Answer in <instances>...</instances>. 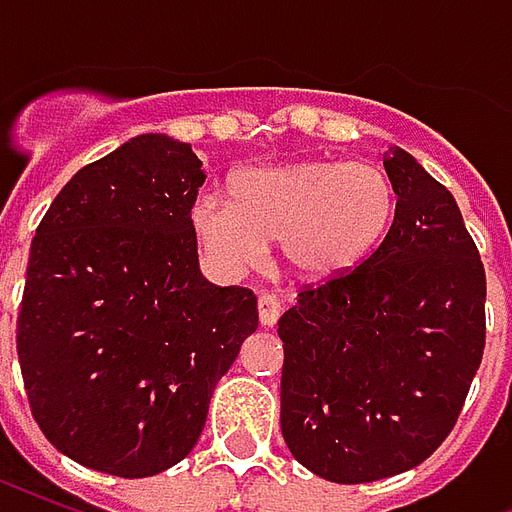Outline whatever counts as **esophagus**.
<instances>
[{
	"instance_id": "1",
	"label": "esophagus",
	"mask_w": 512,
	"mask_h": 512,
	"mask_svg": "<svg viewBox=\"0 0 512 512\" xmlns=\"http://www.w3.org/2000/svg\"><path fill=\"white\" fill-rule=\"evenodd\" d=\"M279 312H282V304H279L274 293H260L257 296V315H260L263 326H274L279 321Z\"/></svg>"
}]
</instances>
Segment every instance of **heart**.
Segmentation results:
<instances>
[{"mask_svg":"<svg viewBox=\"0 0 512 512\" xmlns=\"http://www.w3.org/2000/svg\"><path fill=\"white\" fill-rule=\"evenodd\" d=\"M230 197L202 194L191 205L194 233L213 263L230 274L252 271L279 241L290 271L312 282L362 266L397 211L395 183L373 161L296 158L244 169Z\"/></svg>","mask_w":512,"mask_h":512,"instance_id":"heart-1","label":"heart"}]
</instances>
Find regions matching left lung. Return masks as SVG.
<instances>
[{
	"label": "left lung",
	"instance_id": "obj_1",
	"mask_svg": "<svg viewBox=\"0 0 512 512\" xmlns=\"http://www.w3.org/2000/svg\"><path fill=\"white\" fill-rule=\"evenodd\" d=\"M384 167L397 211L381 246L351 274L307 285L277 329L285 444L345 485L430 458L485 348V268L452 194L400 147Z\"/></svg>",
	"mask_w": 512,
	"mask_h": 512
}]
</instances>
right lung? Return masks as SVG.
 I'll list each match as a JSON object with an SVG mask.
<instances>
[{
	"mask_svg": "<svg viewBox=\"0 0 512 512\" xmlns=\"http://www.w3.org/2000/svg\"><path fill=\"white\" fill-rule=\"evenodd\" d=\"M191 145L142 134L73 175L32 238L16 348L32 417L76 463L150 477L183 461L257 329L249 288L200 274Z\"/></svg>",
	"mask_w": 512,
	"mask_h": 512,
	"instance_id": "add662e5",
	"label": "right lung"
}]
</instances>
